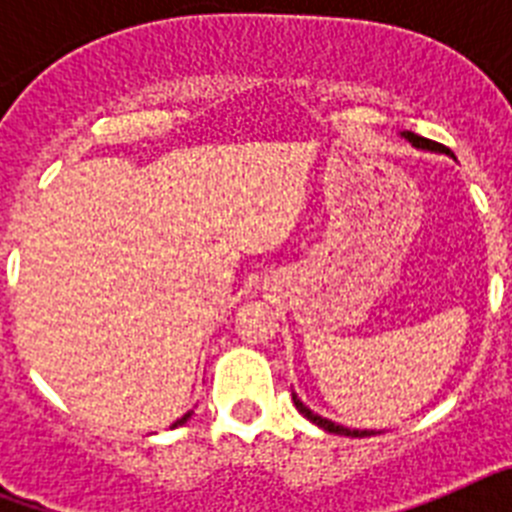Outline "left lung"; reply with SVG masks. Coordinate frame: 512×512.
I'll return each mask as SVG.
<instances>
[{"instance_id": "obj_1", "label": "left lung", "mask_w": 512, "mask_h": 512, "mask_svg": "<svg viewBox=\"0 0 512 512\" xmlns=\"http://www.w3.org/2000/svg\"><path fill=\"white\" fill-rule=\"evenodd\" d=\"M402 138L408 140V143H413L415 148H420V151H431V153H446V156H451V151H449V148L438 146V143H433V140H428V138H420V135L410 133V130H405V133H402ZM292 400H295V408L300 410V413L305 415V418L310 420V423H315V425H318V428H323V431H328V433H336V436H351V438H366V436H374V433H379V431H359V428H346V425H341V423H333V420L323 418V415L312 413V410L307 408L305 402H302L300 397L295 395V392H292Z\"/></svg>"}]
</instances>
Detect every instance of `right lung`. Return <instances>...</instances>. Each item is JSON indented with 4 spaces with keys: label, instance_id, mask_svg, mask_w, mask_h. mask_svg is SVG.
Here are the masks:
<instances>
[{
    "label": "right lung",
    "instance_id": "1",
    "mask_svg": "<svg viewBox=\"0 0 512 512\" xmlns=\"http://www.w3.org/2000/svg\"><path fill=\"white\" fill-rule=\"evenodd\" d=\"M189 418H192V410H189V413H184V415H182V418L176 420V423H171V428H179V425H184V423H187V420H189Z\"/></svg>",
    "mask_w": 512,
    "mask_h": 512
}]
</instances>
